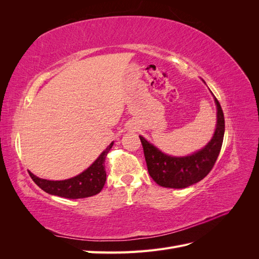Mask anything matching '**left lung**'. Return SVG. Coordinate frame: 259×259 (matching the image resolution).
<instances>
[{
    "instance_id": "left-lung-1",
    "label": "left lung",
    "mask_w": 259,
    "mask_h": 259,
    "mask_svg": "<svg viewBox=\"0 0 259 259\" xmlns=\"http://www.w3.org/2000/svg\"><path fill=\"white\" fill-rule=\"evenodd\" d=\"M215 103L217 106V124L214 136L202 150L191 155L184 158L166 155L149 144L143 136H139L149 175L159 186L176 189L189 187L207 176L213 168L221 152L225 134L224 112L216 97Z\"/></svg>"
}]
</instances>
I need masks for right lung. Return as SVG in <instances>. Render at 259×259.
<instances>
[{
  "label": "right lung",
  "instance_id": "add662e5",
  "mask_svg": "<svg viewBox=\"0 0 259 259\" xmlns=\"http://www.w3.org/2000/svg\"><path fill=\"white\" fill-rule=\"evenodd\" d=\"M113 143L108 146L106 150L101 153L98 159L83 173L66 180H48L41 179L30 173V177L41 188L42 190L53 195H58L67 199H82L96 195L103 189L106 183L105 162L108 152L110 151Z\"/></svg>",
  "mask_w": 259,
  "mask_h": 259
}]
</instances>
